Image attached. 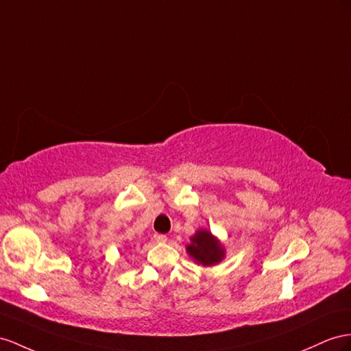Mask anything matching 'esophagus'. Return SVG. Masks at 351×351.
Returning a JSON list of instances; mask_svg holds the SVG:
<instances>
[{"mask_svg": "<svg viewBox=\"0 0 351 351\" xmlns=\"http://www.w3.org/2000/svg\"><path fill=\"white\" fill-rule=\"evenodd\" d=\"M154 240L157 241V243H166L167 237L165 234H154Z\"/></svg>", "mask_w": 351, "mask_h": 351, "instance_id": "obj_1", "label": "esophagus"}]
</instances>
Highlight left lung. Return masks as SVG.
Returning a JSON list of instances; mask_svg holds the SVG:
<instances>
[{
  "mask_svg": "<svg viewBox=\"0 0 351 351\" xmlns=\"http://www.w3.org/2000/svg\"><path fill=\"white\" fill-rule=\"evenodd\" d=\"M185 247L186 254L194 259V263L202 267L217 265L226 258V246L208 228L197 230L190 239V245Z\"/></svg>",
  "mask_w": 351,
  "mask_h": 351,
  "instance_id": "1",
  "label": "left lung"
}]
</instances>
